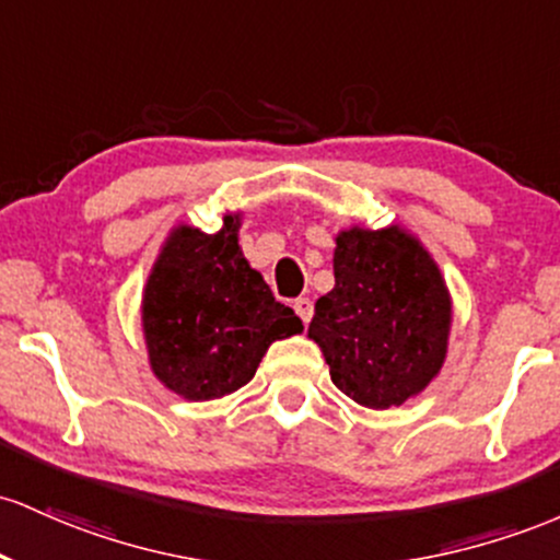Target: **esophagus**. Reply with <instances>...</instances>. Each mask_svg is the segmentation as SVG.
<instances>
[{"mask_svg": "<svg viewBox=\"0 0 560 560\" xmlns=\"http://www.w3.org/2000/svg\"><path fill=\"white\" fill-rule=\"evenodd\" d=\"M293 310H296V314L301 319H304V323H310L312 314H314V304L310 299H296V301H293Z\"/></svg>", "mask_w": 560, "mask_h": 560, "instance_id": "esophagus-1", "label": "esophagus"}]
</instances>
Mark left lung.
I'll use <instances>...</instances> for the list:
<instances>
[{
  "label": "left lung",
  "mask_w": 560,
  "mask_h": 560,
  "mask_svg": "<svg viewBox=\"0 0 560 560\" xmlns=\"http://www.w3.org/2000/svg\"><path fill=\"white\" fill-rule=\"evenodd\" d=\"M332 275L310 323L330 381L362 407L405 405L447 357L452 301L436 261L397 224L351 228L336 237Z\"/></svg>",
  "instance_id": "1"
}]
</instances>
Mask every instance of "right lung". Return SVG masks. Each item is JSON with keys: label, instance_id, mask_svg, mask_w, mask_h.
<instances>
[{"label": "right lung", "instance_id": "add662e5", "mask_svg": "<svg viewBox=\"0 0 560 560\" xmlns=\"http://www.w3.org/2000/svg\"><path fill=\"white\" fill-rule=\"evenodd\" d=\"M241 213L222 230L179 224L163 243L142 293L150 368L182 399L206 401L254 378L269 343L304 330L291 306L275 301L237 246Z\"/></svg>", "mask_w": 560, "mask_h": 560}]
</instances>
